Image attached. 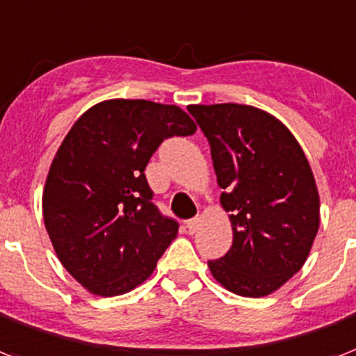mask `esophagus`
<instances>
[{
    "label": "esophagus",
    "instance_id": "1",
    "mask_svg": "<svg viewBox=\"0 0 356 356\" xmlns=\"http://www.w3.org/2000/svg\"><path fill=\"white\" fill-rule=\"evenodd\" d=\"M198 226H200V217H198V215L186 222V227H187V232H189V233H195L196 229H198Z\"/></svg>",
    "mask_w": 356,
    "mask_h": 356
}]
</instances>
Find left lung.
<instances>
[{"label": "left lung", "instance_id": "obj_1", "mask_svg": "<svg viewBox=\"0 0 356 356\" xmlns=\"http://www.w3.org/2000/svg\"><path fill=\"white\" fill-rule=\"evenodd\" d=\"M211 147L213 167L232 211L233 244L207 261L227 291L261 298L300 272L320 226L311 165L285 124L246 104L187 108Z\"/></svg>", "mask_w": 356, "mask_h": 356}]
</instances>
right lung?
Listing matches in <instances>:
<instances>
[{
    "mask_svg": "<svg viewBox=\"0 0 356 356\" xmlns=\"http://www.w3.org/2000/svg\"><path fill=\"white\" fill-rule=\"evenodd\" d=\"M181 108L113 99L84 112L62 141L44 189V222L64 268L97 296L141 285L178 233L152 204L145 167L163 139L191 136Z\"/></svg>",
    "mask_w": 356,
    "mask_h": 356,
    "instance_id": "1",
    "label": "right lung"
}]
</instances>
